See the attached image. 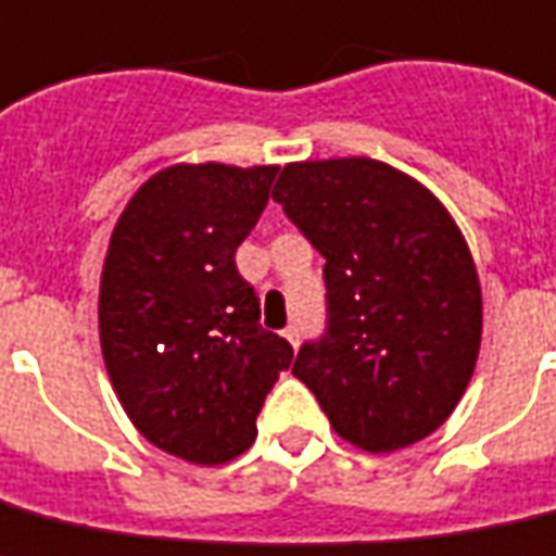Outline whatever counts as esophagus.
I'll use <instances>...</instances> for the list:
<instances>
[{"label":"esophagus","instance_id":"obj_1","mask_svg":"<svg viewBox=\"0 0 556 556\" xmlns=\"http://www.w3.org/2000/svg\"><path fill=\"white\" fill-rule=\"evenodd\" d=\"M283 339L290 341L292 348H299V327H295V324H290V327L283 330Z\"/></svg>","mask_w":556,"mask_h":556}]
</instances>
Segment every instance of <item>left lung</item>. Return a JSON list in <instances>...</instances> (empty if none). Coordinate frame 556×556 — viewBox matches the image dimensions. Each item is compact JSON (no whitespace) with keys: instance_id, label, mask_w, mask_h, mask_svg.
<instances>
[{"instance_id":"8db88e82","label":"left lung","mask_w":556,"mask_h":556,"mask_svg":"<svg viewBox=\"0 0 556 556\" xmlns=\"http://www.w3.org/2000/svg\"><path fill=\"white\" fill-rule=\"evenodd\" d=\"M273 198L327 261V330L299 350L292 376L362 451L430 437L459 404L482 341L479 275L451 212L370 157L290 163Z\"/></svg>"}]
</instances>
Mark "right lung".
Returning a JSON list of instances; mask_svg holds the SVG:
<instances>
[{
    "label": "right lung",
    "instance_id": "1",
    "mask_svg": "<svg viewBox=\"0 0 556 556\" xmlns=\"http://www.w3.org/2000/svg\"><path fill=\"white\" fill-rule=\"evenodd\" d=\"M278 166L177 163L123 208L100 278V344L123 410L154 447L194 465L250 451L290 341L261 327L235 252Z\"/></svg>",
    "mask_w": 556,
    "mask_h": 556
}]
</instances>
